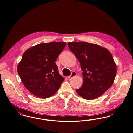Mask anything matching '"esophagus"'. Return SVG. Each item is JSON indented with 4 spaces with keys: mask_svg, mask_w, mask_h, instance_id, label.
Segmentation results:
<instances>
[{
    "mask_svg": "<svg viewBox=\"0 0 133 133\" xmlns=\"http://www.w3.org/2000/svg\"><path fill=\"white\" fill-rule=\"evenodd\" d=\"M76 75H77V74H76V73L75 72H72L71 75L68 77V79H71V78H72L73 77L76 76Z\"/></svg>",
    "mask_w": 133,
    "mask_h": 133,
    "instance_id": "obj_1",
    "label": "esophagus"
}]
</instances>
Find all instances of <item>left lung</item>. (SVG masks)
<instances>
[{
  "label": "left lung",
  "instance_id": "obj_1",
  "mask_svg": "<svg viewBox=\"0 0 133 133\" xmlns=\"http://www.w3.org/2000/svg\"><path fill=\"white\" fill-rule=\"evenodd\" d=\"M70 50L80 62L83 84L77 94L92 100L103 95L112 85L117 72L111 53L106 48L85 42H69Z\"/></svg>",
  "mask_w": 133,
  "mask_h": 133
}]
</instances>
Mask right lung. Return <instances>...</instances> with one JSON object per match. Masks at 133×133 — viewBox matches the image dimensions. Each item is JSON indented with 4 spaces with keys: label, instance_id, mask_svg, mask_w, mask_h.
<instances>
[{
    "label": "right lung",
    "instance_id": "right-lung-1",
    "mask_svg": "<svg viewBox=\"0 0 133 133\" xmlns=\"http://www.w3.org/2000/svg\"><path fill=\"white\" fill-rule=\"evenodd\" d=\"M66 45L65 42L43 43L23 53L17 71L24 85L31 93L46 98L54 95L64 78L55 62Z\"/></svg>",
    "mask_w": 133,
    "mask_h": 133
}]
</instances>
